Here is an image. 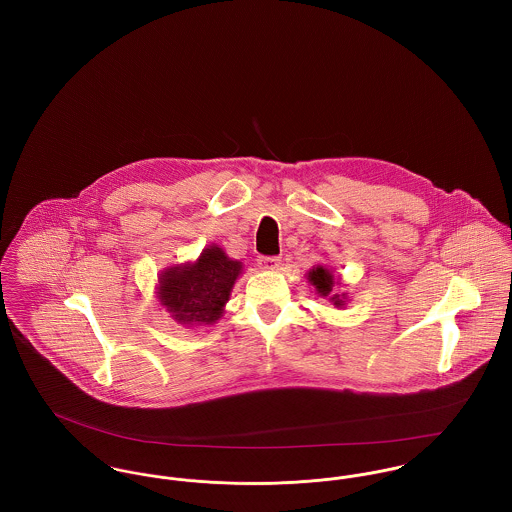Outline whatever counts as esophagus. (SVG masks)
Wrapping results in <instances>:
<instances>
[{"label": "esophagus", "instance_id": "1", "mask_svg": "<svg viewBox=\"0 0 512 512\" xmlns=\"http://www.w3.org/2000/svg\"><path fill=\"white\" fill-rule=\"evenodd\" d=\"M258 266L262 270H276L280 266V258L278 256H260Z\"/></svg>", "mask_w": 512, "mask_h": 512}]
</instances>
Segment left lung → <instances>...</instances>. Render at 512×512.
Here are the masks:
<instances>
[{
	"label": "left lung",
	"instance_id": "1",
	"mask_svg": "<svg viewBox=\"0 0 512 512\" xmlns=\"http://www.w3.org/2000/svg\"><path fill=\"white\" fill-rule=\"evenodd\" d=\"M307 280L315 288V293H319L321 297H327L331 305L345 307L347 295L335 290V276L327 266H313V270L307 274ZM337 286H339V282H337Z\"/></svg>",
	"mask_w": 512,
	"mask_h": 512
}]
</instances>
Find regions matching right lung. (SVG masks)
<instances>
[{"label": "right lung", "instance_id": "add662e5", "mask_svg": "<svg viewBox=\"0 0 512 512\" xmlns=\"http://www.w3.org/2000/svg\"><path fill=\"white\" fill-rule=\"evenodd\" d=\"M240 274L242 262L228 258L222 248L213 244L195 262L163 270L157 297L179 325H213L219 321Z\"/></svg>", "mask_w": 512, "mask_h": 512}]
</instances>
